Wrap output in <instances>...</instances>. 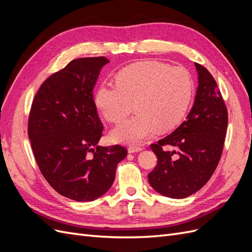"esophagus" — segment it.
<instances>
[{"label":"esophagus","mask_w":252,"mask_h":252,"mask_svg":"<svg viewBox=\"0 0 252 252\" xmlns=\"http://www.w3.org/2000/svg\"><path fill=\"white\" fill-rule=\"evenodd\" d=\"M141 150H142L141 147H135V146H129L128 147V152H129V154H134V152H139Z\"/></svg>","instance_id":"esophagus-1"}]
</instances>
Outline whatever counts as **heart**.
<instances>
[{
	"instance_id": "heart-1",
	"label": "heart",
	"mask_w": 252,
	"mask_h": 252,
	"mask_svg": "<svg viewBox=\"0 0 252 252\" xmlns=\"http://www.w3.org/2000/svg\"><path fill=\"white\" fill-rule=\"evenodd\" d=\"M117 86L103 83L94 104L105 120L119 123L132 110L138 112L111 132L112 140L136 145L158 129L168 131L184 119L191 101L193 81L183 67L143 61L125 67L117 75Z\"/></svg>"
}]
</instances>
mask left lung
I'll return each mask as SVG.
<instances>
[{"label": "left lung", "mask_w": 252, "mask_h": 252, "mask_svg": "<svg viewBox=\"0 0 252 252\" xmlns=\"http://www.w3.org/2000/svg\"><path fill=\"white\" fill-rule=\"evenodd\" d=\"M199 86L186 120L169 135L151 145L158 158L148 174L150 186L171 199H184L209 181L220 162L228 124V112L217 82L195 63ZM170 144L177 151L165 152Z\"/></svg>", "instance_id": "1"}]
</instances>
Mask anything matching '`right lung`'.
<instances>
[{"label": "right lung", "instance_id": "right-lung-1", "mask_svg": "<svg viewBox=\"0 0 252 252\" xmlns=\"http://www.w3.org/2000/svg\"><path fill=\"white\" fill-rule=\"evenodd\" d=\"M105 57L75 59L45 81L33 98L28 136L37 166L57 192L78 202L105 194L127 150L98 146L103 124L93 91Z\"/></svg>", "mask_w": 252, "mask_h": 252}]
</instances>
